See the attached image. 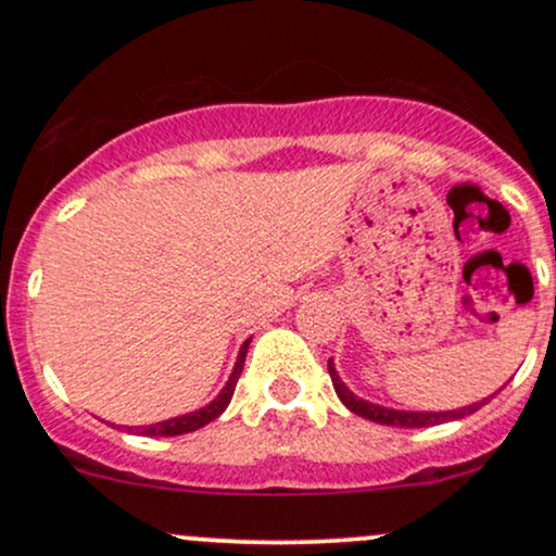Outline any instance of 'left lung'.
Wrapping results in <instances>:
<instances>
[{
    "label": "left lung",
    "mask_w": 556,
    "mask_h": 556,
    "mask_svg": "<svg viewBox=\"0 0 556 556\" xmlns=\"http://www.w3.org/2000/svg\"><path fill=\"white\" fill-rule=\"evenodd\" d=\"M329 376H331V384H334L337 397L342 400V405L348 407V410H353L355 416L361 418L374 420V424L397 426V429H426V426H439V424H446V420H460L465 416H470V413H476L483 402H489L486 397L481 402H473V405L457 407V410H439V413L437 410H394V407L376 405V402H368L358 397L355 392H350L348 384L340 379V374H337L334 361H329Z\"/></svg>",
    "instance_id": "left-lung-1"
}]
</instances>
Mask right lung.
I'll list each match as a JSON object with an SVG mask.
<instances>
[{
    "label": "right lung",
    "mask_w": 556,
    "mask_h": 556,
    "mask_svg": "<svg viewBox=\"0 0 556 556\" xmlns=\"http://www.w3.org/2000/svg\"><path fill=\"white\" fill-rule=\"evenodd\" d=\"M248 344H251V340L242 342L238 361H235V368H232V374H229L227 384L222 387V392L216 394V397L208 402L206 407H201V410H193V413H185V416H177L169 420H159V424H151V426H138V429L136 426H127V431H138V433H143V437H180V433H190V431L201 429V426L212 424L214 418H219L222 413L227 410L229 400H232V394H235V384H238V379L242 374V363H245Z\"/></svg>",
    "instance_id": "right-lung-1"
}]
</instances>
